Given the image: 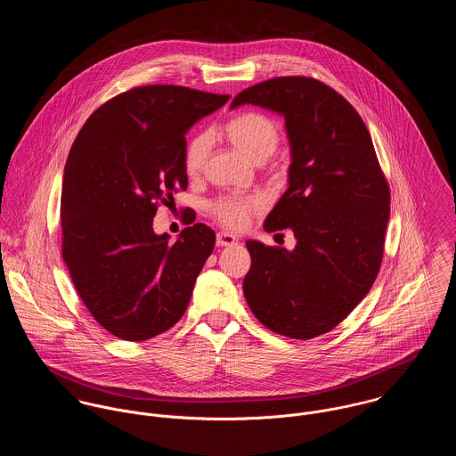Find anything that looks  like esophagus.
<instances>
[{"label":"esophagus","mask_w":456,"mask_h":456,"mask_svg":"<svg viewBox=\"0 0 456 456\" xmlns=\"http://www.w3.org/2000/svg\"><path fill=\"white\" fill-rule=\"evenodd\" d=\"M216 242H217V246H219V248H224V246H233V244L237 242V239H235L232 233H224V232H221V233H217Z\"/></svg>","instance_id":"34e87169"}]
</instances>
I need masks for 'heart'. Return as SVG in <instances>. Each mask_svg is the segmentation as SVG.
<instances>
[{"label":"heart","instance_id":"heart-1","mask_svg":"<svg viewBox=\"0 0 456 456\" xmlns=\"http://www.w3.org/2000/svg\"><path fill=\"white\" fill-rule=\"evenodd\" d=\"M226 136L228 140L251 161L261 163L279 145V130L277 125L265 114L260 112H246L226 125ZM210 149V136L208 133H198L188 145L184 154V167L188 175L195 177L207 159ZM266 200L260 193L248 196L226 195L219 196L210 203V214L226 228L230 230H242L246 228L253 216L265 208Z\"/></svg>","mask_w":456,"mask_h":456}]
</instances>
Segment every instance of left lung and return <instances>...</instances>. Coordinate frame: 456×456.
<instances>
[{"instance_id": "obj_1", "label": "left lung", "mask_w": 456, "mask_h": 456, "mask_svg": "<svg viewBox=\"0 0 456 456\" xmlns=\"http://www.w3.org/2000/svg\"><path fill=\"white\" fill-rule=\"evenodd\" d=\"M284 118L288 190L265 219L291 228L293 251L248 240L244 295L268 330L313 338L338 325L372 288L385 249L390 190L372 138L353 105L311 77H275L239 93Z\"/></svg>"}]
</instances>
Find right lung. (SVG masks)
I'll return each instance as SVG.
<instances>
[{
    "mask_svg": "<svg viewBox=\"0 0 456 456\" xmlns=\"http://www.w3.org/2000/svg\"><path fill=\"white\" fill-rule=\"evenodd\" d=\"M228 94L183 86H142L96 109L65 165L63 260L93 318L138 342L175 325L216 233L196 223L170 244L156 235L158 205L188 188L186 133Z\"/></svg>",
    "mask_w": 456,
    "mask_h": 456,
    "instance_id": "1",
    "label": "right lung"
}]
</instances>
